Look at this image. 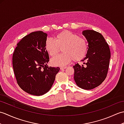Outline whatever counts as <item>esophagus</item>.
Returning a JSON list of instances; mask_svg holds the SVG:
<instances>
[{
  "label": "esophagus",
  "mask_w": 124,
  "mask_h": 124,
  "mask_svg": "<svg viewBox=\"0 0 124 124\" xmlns=\"http://www.w3.org/2000/svg\"><path fill=\"white\" fill-rule=\"evenodd\" d=\"M66 68H67V67L63 66V67H61L60 69H61V70H64V69H66Z\"/></svg>",
  "instance_id": "obj_1"
}]
</instances>
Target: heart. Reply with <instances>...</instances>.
I'll use <instances>...</instances> for the list:
<instances>
[{"label": "heart", "instance_id": "b5f03b06", "mask_svg": "<svg viewBox=\"0 0 124 124\" xmlns=\"http://www.w3.org/2000/svg\"><path fill=\"white\" fill-rule=\"evenodd\" d=\"M45 49L50 56L54 57L62 48L63 53L51 60L54 66H63L71 61H80L85 56L87 51V44L85 39L76 34L64 31L55 36L54 39L48 38L45 42Z\"/></svg>", "mask_w": 124, "mask_h": 124}]
</instances>
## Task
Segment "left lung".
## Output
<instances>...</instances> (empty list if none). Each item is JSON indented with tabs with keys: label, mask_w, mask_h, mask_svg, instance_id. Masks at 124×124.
Returning <instances> with one entry per match:
<instances>
[{
	"label": "left lung",
	"mask_w": 124,
	"mask_h": 124,
	"mask_svg": "<svg viewBox=\"0 0 124 124\" xmlns=\"http://www.w3.org/2000/svg\"><path fill=\"white\" fill-rule=\"evenodd\" d=\"M88 45L86 57L81 60L85 65L74 66V80L77 85L84 89L96 87L106 79L111 56L108 44L101 33L92 30L83 31Z\"/></svg>",
	"instance_id": "8db88e82"
}]
</instances>
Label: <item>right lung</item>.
<instances>
[{
	"label": "right lung",
	"instance_id": "obj_1",
	"mask_svg": "<svg viewBox=\"0 0 124 124\" xmlns=\"http://www.w3.org/2000/svg\"><path fill=\"white\" fill-rule=\"evenodd\" d=\"M47 36L41 31L30 33L17 43L13 55V70L18 86L36 96L50 90L60 69L47 65L49 59L45 47Z\"/></svg>",
	"mask_w": 124,
	"mask_h": 124
}]
</instances>
